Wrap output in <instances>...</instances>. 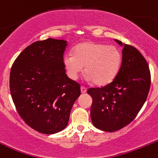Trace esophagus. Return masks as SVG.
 Instances as JSON below:
<instances>
[{
  "label": "esophagus",
  "instance_id": "obj_1",
  "mask_svg": "<svg viewBox=\"0 0 158 158\" xmlns=\"http://www.w3.org/2000/svg\"><path fill=\"white\" fill-rule=\"evenodd\" d=\"M86 91H87V89H86V88H85V87L81 86V93H86Z\"/></svg>",
  "mask_w": 158,
  "mask_h": 158
}]
</instances>
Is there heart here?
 I'll return each mask as SVG.
<instances>
[{"instance_id": "obj_1", "label": "heart", "mask_w": 158, "mask_h": 158, "mask_svg": "<svg viewBox=\"0 0 158 158\" xmlns=\"http://www.w3.org/2000/svg\"><path fill=\"white\" fill-rule=\"evenodd\" d=\"M123 56L115 46L85 42L74 48V54H66L63 62L69 77L76 80L85 67V79L97 85L110 83L120 72Z\"/></svg>"}]
</instances>
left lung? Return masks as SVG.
I'll return each instance as SVG.
<instances>
[{
  "label": "left lung",
  "mask_w": 158,
  "mask_h": 158,
  "mask_svg": "<svg viewBox=\"0 0 158 158\" xmlns=\"http://www.w3.org/2000/svg\"><path fill=\"white\" fill-rule=\"evenodd\" d=\"M121 47L123 62L113 82L101 88H90L93 99L92 123L98 129L114 132L134 120L148 97L151 85L149 66L134 47L115 39Z\"/></svg>",
  "instance_id": "8db88e82"
}]
</instances>
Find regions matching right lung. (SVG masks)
<instances>
[{
	"label": "right lung",
	"mask_w": 158,
	"mask_h": 158,
	"mask_svg": "<svg viewBox=\"0 0 158 158\" xmlns=\"http://www.w3.org/2000/svg\"><path fill=\"white\" fill-rule=\"evenodd\" d=\"M68 42L54 38L29 45L16 59L10 91L18 113L32 129L45 134L62 131L80 96V85L65 74Z\"/></svg>",
	"instance_id": "add662e5"
}]
</instances>
